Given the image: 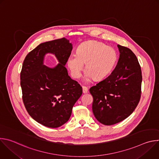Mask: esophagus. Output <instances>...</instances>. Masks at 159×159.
Here are the masks:
<instances>
[{"label":"esophagus","instance_id":"esophagus-1","mask_svg":"<svg viewBox=\"0 0 159 159\" xmlns=\"http://www.w3.org/2000/svg\"><path fill=\"white\" fill-rule=\"evenodd\" d=\"M82 91L84 94H86L88 92V88L86 86H82Z\"/></svg>","mask_w":159,"mask_h":159}]
</instances>
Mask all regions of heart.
<instances>
[{
  "instance_id": "obj_1",
  "label": "heart",
  "mask_w": 159,
  "mask_h": 159,
  "mask_svg": "<svg viewBox=\"0 0 159 159\" xmlns=\"http://www.w3.org/2000/svg\"><path fill=\"white\" fill-rule=\"evenodd\" d=\"M118 59L116 50L106 44L94 40L81 43L76 54H72L66 64L73 77L77 79L85 63L86 79L100 80L106 77L114 69Z\"/></svg>"
}]
</instances>
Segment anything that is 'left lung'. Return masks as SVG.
Listing matches in <instances>:
<instances>
[{
  "mask_svg": "<svg viewBox=\"0 0 159 159\" xmlns=\"http://www.w3.org/2000/svg\"><path fill=\"white\" fill-rule=\"evenodd\" d=\"M120 58L109 76L89 89L93 97V112L104 125H112L128 118L141 97L142 75L138 59L127 47L118 44Z\"/></svg>",
  "mask_w": 159,
  "mask_h": 159,
  "instance_id": "obj_1",
  "label": "left lung"
}]
</instances>
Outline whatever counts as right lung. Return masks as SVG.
Returning a JSON list of instances; mask_svg holds the SVG:
<instances>
[{"instance_id": "add662e5", "label": "right lung", "mask_w": 159, "mask_h": 159, "mask_svg": "<svg viewBox=\"0 0 159 159\" xmlns=\"http://www.w3.org/2000/svg\"><path fill=\"white\" fill-rule=\"evenodd\" d=\"M72 44L65 38L39 44L26 57L20 72L25 107L31 117L49 128L69 121L72 107L82 94V87L68 74L65 65ZM55 55L59 63L50 68L43 63L45 55Z\"/></svg>"}]
</instances>
